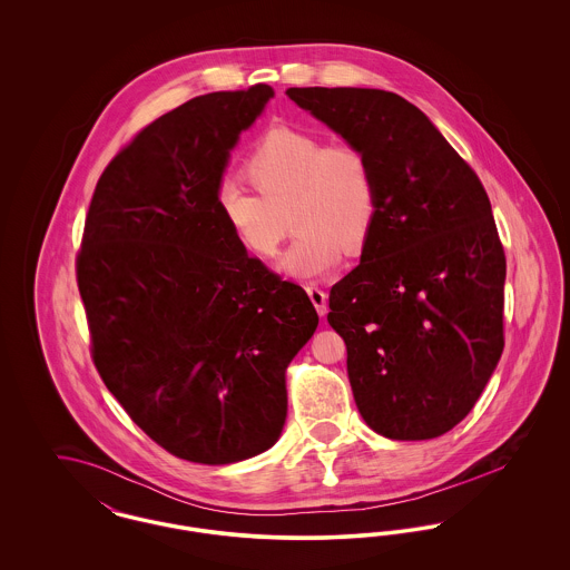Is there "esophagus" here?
<instances>
[{"instance_id":"34e87169","label":"esophagus","mask_w":570,"mask_h":570,"mask_svg":"<svg viewBox=\"0 0 570 570\" xmlns=\"http://www.w3.org/2000/svg\"><path fill=\"white\" fill-rule=\"evenodd\" d=\"M305 291H307V295L312 298V303H314V307H316V312L321 314V316H325L326 314V293L318 286V284H307L305 286Z\"/></svg>"}]
</instances>
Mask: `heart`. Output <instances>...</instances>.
Masks as SVG:
<instances>
[{"instance_id":"1","label":"heart","mask_w":570,"mask_h":570,"mask_svg":"<svg viewBox=\"0 0 570 570\" xmlns=\"http://www.w3.org/2000/svg\"><path fill=\"white\" fill-rule=\"evenodd\" d=\"M242 175L216 190L219 216L247 252L272 258L288 233H298L279 261L282 272L309 279L337 267L342 252H358L379 214V181L370 154L353 140H326L301 126L273 124L252 142Z\"/></svg>"}]
</instances>
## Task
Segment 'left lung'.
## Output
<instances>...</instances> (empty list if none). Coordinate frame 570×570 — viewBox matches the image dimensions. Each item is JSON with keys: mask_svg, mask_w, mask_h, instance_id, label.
I'll use <instances>...</instances> for the list:
<instances>
[{"mask_svg": "<svg viewBox=\"0 0 570 570\" xmlns=\"http://www.w3.org/2000/svg\"><path fill=\"white\" fill-rule=\"evenodd\" d=\"M286 96L361 145L379 214L361 263L328 293L365 423L384 438L453 430L504 351L507 258L479 175L402 96L291 87Z\"/></svg>", "mask_w": 570, "mask_h": 570, "instance_id": "8db88e82", "label": "left lung"}]
</instances>
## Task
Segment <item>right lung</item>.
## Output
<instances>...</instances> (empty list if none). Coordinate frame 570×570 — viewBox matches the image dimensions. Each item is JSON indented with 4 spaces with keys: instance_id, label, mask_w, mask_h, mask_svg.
<instances>
[{
    "instance_id": "obj_1",
    "label": "right lung",
    "mask_w": 570,
    "mask_h": 570,
    "mask_svg": "<svg viewBox=\"0 0 570 570\" xmlns=\"http://www.w3.org/2000/svg\"><path fill=\"white\" fill-rule=\"evenodd\" d=\"M273 89L191 98L124 145L98 179L77 254L94 365L164 451L233 463L275 444L284 372L314 335L307 293L219 216L216 190Z\"/></svg>"
}]
</instances>
